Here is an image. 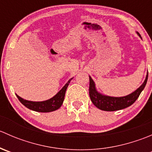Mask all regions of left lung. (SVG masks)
<instances>
[{
    "mask_svg": "<svg viewBox=\"0 0 152 152\" xmlns=\"http://www.w3.org/2000/svg\"><path fill=\"white\" fill-rule=\"evenodd\" d=\"M137 34L140 37L139 33L137 32ZM89 78H90L89 94H90V98L93 104L97 108L104 111H116V110L126 108L135 102L146 85L147 80H148V73H147L145 81L140 85V87L131 94L124 96V97H112V96L102 94L97 91L95 82H93L92 78L90 76H89Z\"/></svg>",
    "mask_w": 152,
    "mask_h": 152,
    "instance_id": "obj_1",
    "label": "left lung"
}]
</instances>
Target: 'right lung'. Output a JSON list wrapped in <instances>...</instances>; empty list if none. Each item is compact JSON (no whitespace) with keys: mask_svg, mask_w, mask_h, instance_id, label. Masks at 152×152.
<instances>
[{"mask_svg":"<svg viewBox=\"0 0 152 152\" xmlns=\"http://www.w3.org/2000/svg\"><path fill=\"white\" fill-rule=\"evenodd\" d=\"M72 79H70L53 97L48 99V100L43 101V102H31V101L25 100V99H22L18 95H16V96L20 102L25 107L28 108L29 110L39 112V113H50V112L55 111V110H58L63 103L64 99H65V92H66L67 87H68Z\"/></svg>","mask_w":152,"mask_h":152,"instance_id":"1","label":"right lung"}]
</instances>
